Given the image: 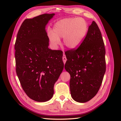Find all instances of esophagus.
Wrapping results in <instances>:
<instances>
[{
    "instance_id": "1",
    "label": "esophagus",
    "mask_w": 121,
    "mask_h": 121,
    "mask_svg": "<svg viewBox=\"0 0 121 121\" xmlns=\"http://www.w3.org/2000/svg\"><path fill=\"white\" fill-rule=\"evenodd\" d=\"M62 59H63V63L64 64H65L66 60H67V59H66V56H65V53H63V57H62Z\"/></svg>"
}]
</instances>
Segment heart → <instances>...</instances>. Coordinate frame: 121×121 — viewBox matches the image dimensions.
Here are the masks:
<instances>
[{
  "label": "heart",
  "mask_w": 121,
  "mask_h": 121,
  "mask_svg": "<svg viewBox=\"0 0 121 121\" xmlns=\"http://www.w3.org/2000/svg\"><path fill=\"white\" fill-rule=\"evenodd\" d=\"M88 29V23L83 18H66L56 23L53 31H49L48 36L53 47L60 43V38H63L65 47L74 49L80 46L86 37Z\"/></svg>",
  "instance_id": "b5f03b06"
}]
</instances>
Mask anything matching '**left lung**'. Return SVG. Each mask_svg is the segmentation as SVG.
<instances>
[{
    "mask_svg": "<svg viewBox=\"0 0 121 121\" xmlns=\"http://www.w3.org/2000/svg\"><path fill=\"white\" fill-rule=\"evenodd\" d=\"M65 69L70 73L71 95L75 101H89L99 91L106 72L104 44L101 32L92 21L85 39L76 49L65 52Z\"/></svg>",
    "mask_w": 121,
    "mask_h": 121,
    "instance_id": "left-lung-1",
    "label": "left lung"
}]
</instances>
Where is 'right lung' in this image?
Listing matches in <instances>:
<instances>
[{
    "label": "right lung",
    "instance_id": "1",
    "mask_svg": "<svg viewBox=\"0 0 121 121\" xmlns=\"http://www.w3.org/2000/svg\"><path fill=\"white\" fill-rule=\"evenodd\" d=\"M55 13L25 19L14 45L16 72L24 92L38 102L52 97L53 87L64 68L63 52L48 48L46 25Z\"/></svg>",
    "mask_w": 121,
    "mask_h": 121
}]
</instances>
